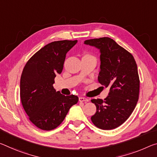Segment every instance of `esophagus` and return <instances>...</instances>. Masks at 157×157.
Wrapping results in <instances>:
<instances>
[{
	"label": "esophagus",
	"instance_id": "obj_1",
	"mask_svg": "<svg viewBox=\"0 0 157 157\" xmlns=\"http://www.w3.org/2000/svg\"><path fill=\"white\" fill-rule=\"evenodd\" d=\"M79 102H84V103H86V102L89 101V99L86 98H84V97H79Z\"/></svg>",
	"mask_w": 157,
	"mask_h": 157
}]
</instances>
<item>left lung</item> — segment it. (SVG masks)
<instances>
[{
  "label": "left lung",
  "instance_id": "1",
  "mask_svg": "<svg viewBox=\"0 0 157 157\" xmlns=\"http://www.w3.org/2000/svg\"><path fill=\"white\" fill-rule=\"evenodd\" d=\"M84 43L100 51L98 80L110 87L104 100H91L96 107L91 121L99 128L111 130L127 120L136 106L140 89L137 64L132 54L110 38L86 40Z\"/></svg>",
  "mask_w": 157,
  "mask_h": 157
}]
</instances>
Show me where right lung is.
<instances>
[{
  "label": "right lung",
  "instance_id": "1",
  "mask_svg": "<svg viewBox=\"0 0 157 157\" xmlns=\"http://www.w3.org/2000/svg\"><path fill=\"white\" fill-rule=\"evenodd\" d=\"M78 40L49 43L25 65L20 79V98L29 119L37 127L50 131L60 125L70 108L78 102L75 95L64 96L54 89V78L61 74L66 56Z\"/></svg>",
  "mask_w": 157,
  "mask_h": 157
}]
</instances>
